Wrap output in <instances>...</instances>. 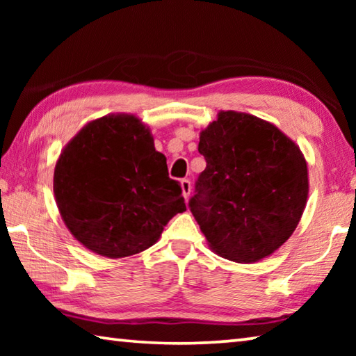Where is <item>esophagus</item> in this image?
<instances>
[{"instance_id": "esophagus-1", "label": "esophagus", "mask_w": 356, "mask_h": 356, "mask_svg": "<svg viewBox=\"0 0 356 356\" xmlns=\"http://www.w3.org/2000/svg\"><path fill=\"white\" fill-rule=\"evenodd\" d=\"M180 188H182V195L185 200H188L190 193H191V182L188 179H182L180 180Z\"/></svg>"}]
</instances>
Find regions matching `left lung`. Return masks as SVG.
<instances>
[{
	"mask_svg": "<svg viewBox=\"0 0 356 356\" xmlns=\"http://www.w3.org/2000/svg\"><path fill=\"white\" fill-rule=\"evenodd\" d=\"M207 161L190 210L212 251L257 262L292 236L308 201V165L276 125L248 113L220 111L200 135Z\"/></svg>",
	"mask_w": 356,
	"mask_h": 356,
	"instance_id": "8db88e82",
	"label": "left lung"
}]
</instances>
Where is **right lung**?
I'll list each match as a JSON object with an SVG mask.
<instances>
[{"mask_svg": "<svg viewBox=\"0 0 356 356\" xmlns=\"http://www.w3.org/2000/svg\"><path fill=\"white\" fill-rule=\"evenodd\" d=\"M53 191L72 236L110 259L147 250L186 210L166 156L135 114H108L84 125L59 155Z\"/></svg>", "mask_w": 356, "mask_h": 356, "instance_id": "right-lung-1", "label": "right lung"}]
</instances>
